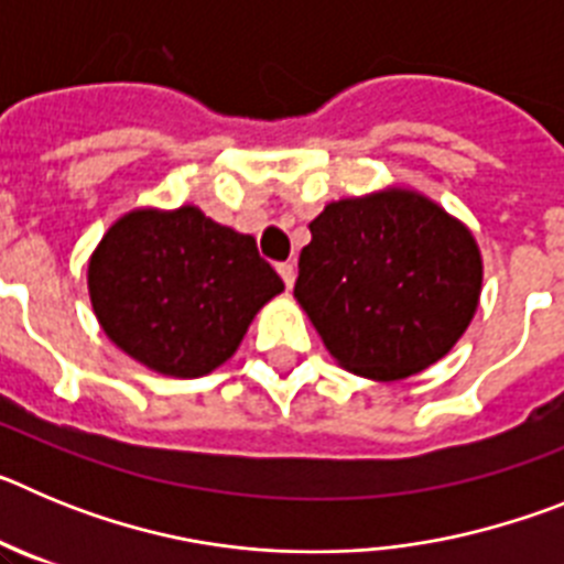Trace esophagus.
Masks as SVG:
<instances>
[{"instance_id": "obj_1", "label": "esophagus", "mask_w": 564, "mask_h": 564, "mask_svg": "<svg viewBox=\"0 0 564 564\" xmlns=\"http://www.w3.org/2000/svg\"><path fill=\"white\" fill-rule=\"evenodd\" d=\"M276 271L282 276V282H285V288H293V282H296V268H293V262H279Z\"/></svg>"}]
</instances>
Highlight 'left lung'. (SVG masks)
I'll return each mask as SVG.
<instances>
[{"instance_id": "8db88e82", "label": "left lung", "mask_w": 564, "mask_h": 564, "mask_svg": "<svg viewBox=\"0 0 564 564\" xmlns=\"http://www.w3.org/2000/svg\"><path fill=\"white\" fill-rule=\"evenodd\" d=\"M311 237L293 296L344 370L378 381L426 370L475 316V237L421 194L330 203Z\"/></svg>"}]
</instances>
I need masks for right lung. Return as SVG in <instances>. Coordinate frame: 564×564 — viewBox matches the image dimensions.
Listing matches in <instances>:
<instances>
[{"mask_svg":"<svg viewBox=\"0 0 564 564\" xmlns=\"http://www.w3.org/2000/svg\"><path fill=\"white\" fill-rule=\"evenodd\" d=\"M87 276L104 333L134 361L174 378H200L228 361L259 307L285 291L257 239L194 206L121 217Z\"/></svg>","mask_w":564,"mask_h":564,"instance_id":"obj_1","label":"right lung"}]
</instances>
